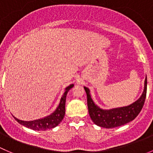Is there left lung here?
Returning <instances> with one entry per match:
<instances>
[{
	"label": "left lung",
	"instance_id": "1",
	"mask_svg": "<svg viewBox=\"0 0 153 153\" xmlns=\"http://www.w3.org/2000/svg\"><path fill=\"white\" fill-rule=\"evenodd\" d=\"M147 79H145L144 89L139 99L128 106L110 110H103L97 107L91 99L90 90L84 87L87 94V105L88 113L93 123L100 127L106 128L119 127L132 121L140 113L144 104L146 96Z\"/></svg>",
	"mask_w": 153,
	"mask_h": 153
}]
</instances>
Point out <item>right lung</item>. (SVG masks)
Masks as SVG:
<instances>
[{
    "label": "right lung",
    "instance_id": "right-lung-1",
    "mask_svg": "<svg viewBox=\"0 0 153 153\" xmlns=\"http://www.w3.org/2000/svg\"><path fill=\"white\" fill-rule=\"evenodd\" d=\"M74 84H71L65 88V91L61 98L59 105L58 106L57 109L49 116L43 118V119L34 120V121H22V120H20V119L16 118L15 116H13L14 119L19 123L28 128L32 129V130L46 131L47 129L56 127L64 119L65 114V102H66L67 94H68V91L74 87Z\"/></svg>",
    "mask_w": 153,
    "mask_h": 153
}]
</instances>
